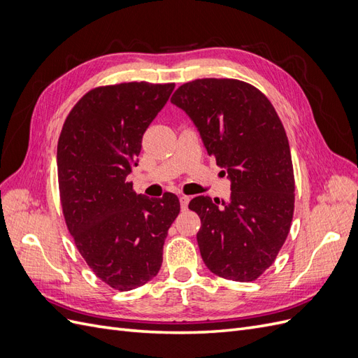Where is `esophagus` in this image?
Masks as SVG:
<instances>
[{
  "label": "esophagus",
  "mask_w": 358,
  "mask_h": 358,
  "mask_svg": "<svg viewBox=\"0 0 358 358\" xmlns=\"http://www.w3.org/2000/svg\"><path fill=\"white\" fill-rule=\"evenodd\" d=\"M179 200H180V208H182V210H187V208H188V203H189V197L188 196H180L179 197Z\"/></svg>",
  "instance_id": "1"
}]
</instances>
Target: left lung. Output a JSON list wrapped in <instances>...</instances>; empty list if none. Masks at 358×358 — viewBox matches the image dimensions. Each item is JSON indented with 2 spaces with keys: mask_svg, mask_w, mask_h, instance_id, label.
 Instances as JSON below:
<instances>
[{
  "mask_svg": "<svg viewBox=\"0 0 358 358\" xmlns=\"http://www.w3.org/2000/svg\"><path fill=\"white\" fill-rule=\"evenodd\" d=\"M231 183L230 200L196 197L197 243L212 273L237 282L273 264L289 233L294 175L285 129L272 103L234 79H197L173 94Z\"/></svg>",
  "mask_w": 358,
  "mask_h": 358,
  "instance_id": "obj_1",
  "label": "left lung"
}]
</instances>
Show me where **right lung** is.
<instances>
[{"mask_svg":"<svg viewBox=\"0 0 358 358\" xmlns=\"http://www.w3.org/2000/svg\"><path fill=\"white\" fill-rule=\"evenodd\" d=\"M175 83L129 82L85 94L58 140L64 218L80 255L103 282L119 291L157 276L179 199H149L127 182L138 164L143 134Z\"/></svg>","mask_w":358,"mask_h":358,"instance_id":"right-lung-1","label":"right lung"}]
</instances>
